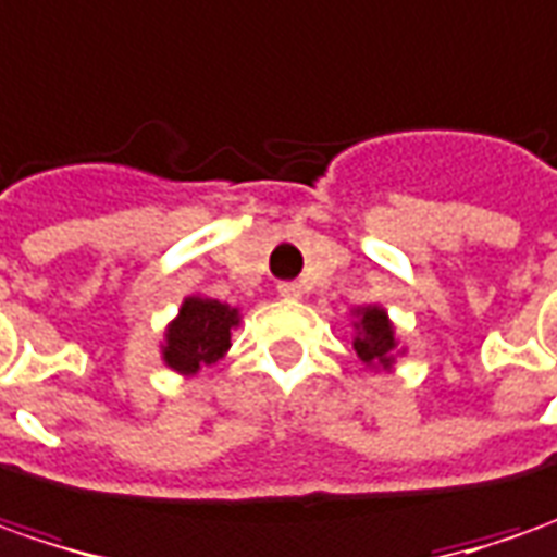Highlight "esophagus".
<instances>
[{"instance_id":"obj_1","label":"esophagus","mask_w":557,"mask_h":557,"mask_svg":"<svg viewBox=\"0 0 557 557\" xmlns=\"http://www.w3.org/2000/svg\"><path fill=\"white\" fill-rule=\"evenodd\" d=\"M277 293L283 298H301V293H305V289H301V283H296V280H286V283H280Z\"/></svg>"}]
</instances>
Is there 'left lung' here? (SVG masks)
<instances>
[{"mask_svg": "<svg viewBox=\"0 0 557 557\" xmlns=\"http://www.w3.org/2000/svg\"><path fill=\"white\" fill-rule=\"evenodd\" d=\"M355 345L357 360L367 367V370H385L392 373L394 357L400 355V342H397V333H394V323L388 311L382 305H363V308H355Z\"/></svg>", "mask_w": 557, "mask_h": 557, "instance_id": "8db88e82", "label": "left lung"}]
</instances>
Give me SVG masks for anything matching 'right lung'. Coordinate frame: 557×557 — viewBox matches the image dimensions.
I'll use <instances>...</instances> for the list:
<instances>
[{
    "mask_svg": "<svg viewBox=\"0 0 557 557\" xmlns=\"http://www.w3.org/2000/svg\"><path fill=\"white\" fill-rule=\"evenodd\" d=\"M240 326V308L209 296H187L175 320L165 326L160 355L169 370L197 375L231 348V333Z\"/></svg>",
    "mask_w": 557,
    "mask_h": 557,
    "instance_id": "1",
    "label": "right lung"
}]
</instances>
